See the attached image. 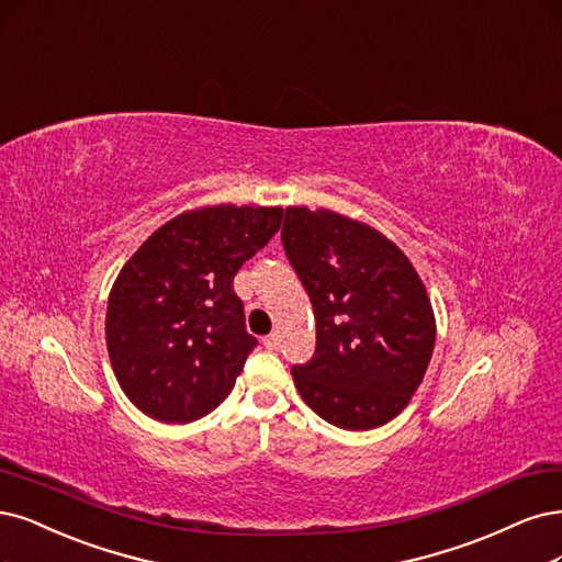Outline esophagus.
<instances>
[{"instance_id": "obj_1", "label": "esophagus", "mask_w": 562, "mask_h": 562, "mask_svg": "<svg viewBox=\"0 0 562 562\" xmlns=\"http://www.w3.org/2000/svg\"><path fill=\"white\" fill-rule=\"evenodd\" d=\"M262 344H265V348H269V351H277V348L281 346V335H279V333H272V335H267Z\"/></svg>"}]
</instances>
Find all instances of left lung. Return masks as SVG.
Wrapping results in <instances>:
<instances>
[{
	"label": "left lung",
	"instance_id": "8db88e82",
	"mask_svg": "<svg viewBox=\"0 0 562 562\" xmlns=\"http://www.w3.org/2000/svg\"><path fill=\"white\" fill-rule=\"evenodd\" d=\"M281 239L316 318V353L293 367L297 393L344 430L393 420L418 391L437 337L412 260L376 227L330 209L288 206Z\"/></svg>",
	"mask_w": 562,
	"mask_h": 562
}]
</instances>
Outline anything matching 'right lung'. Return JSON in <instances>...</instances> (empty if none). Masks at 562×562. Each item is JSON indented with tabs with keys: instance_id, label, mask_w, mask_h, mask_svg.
Instances as JSON below:
<instances>
[{
	"instance_id": "right-lung-1",
	"label": "right lung",
	"mask_w": 562,
	"mask_h": 562,
	"mask_svg": "<svg viewBox=\"0 0 562 562\" xmlns=\"http://www.w3.org/2000/svg\"><path fill=\"white\" fill-rule=\"evenodd\" d=\"M281 218V206L188 209L123 265L109 293L106 348L123 393L148 418L198 420L235 389L258 341L232 281Z\"/></svg>"
}]
</instances>
